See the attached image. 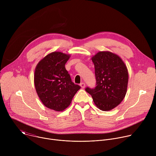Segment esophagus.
I'll list each match as a JSON object with an SVG mask.
<instances>
[{"instance_id":"1","label":"esophagus","mask_w":156,"mask_h":156,"mask_svg":"<svg viewBox=\"0 0 156 156\" xmlns=\"http://www.w3.org/2000/svg\"><path fill=\"white\" fill-rule=\"evenodd\" d=\"M80 86L81 87V88H84L85 87V83H80Z\"/></svg>"}]
</instances>
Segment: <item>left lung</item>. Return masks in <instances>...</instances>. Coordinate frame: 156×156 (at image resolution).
<instances>
[{
    "label": "left lung",
    "instance_id": "8db88e82",
    "mask_svg": "<svg viewBox=\"0 0 156 156\" xmlns=\"http://www.w3.org/2000/svg\"><path fill=\"white\" fill-rule=\"evenodd\" d=\"M91 60L96 86L87 87L85 90L91 95L98 108L110 110L119 105L126 95L128 82L126 66L119 55L108 51L99 52Z\"/></svg>",
    "mask_w": 156,
    "mask_h": 156
}]
</instances>
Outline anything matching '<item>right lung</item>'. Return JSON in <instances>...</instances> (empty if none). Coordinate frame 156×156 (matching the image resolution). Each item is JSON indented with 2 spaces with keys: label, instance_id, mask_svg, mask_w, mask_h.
I'll use <instances>...</instances> for the list:
<instances>
[{
  "label": "right lung",
  "instance_id": "1",
  "mask_svg": "<svg viewBox=\"0 0 156 156\" xmlns=\"http://www.w3.org/2000/svg\"><path fill=\"white\" fill-rule=\"evenodd\" d=\"M70 55L53 52L44 57L35 69L34 81L36 93L46 107L63 111L72 102L81 87L72 82L65 65Z\"/></svg>",
  "mask_w": 156,
  "mask_h": 156
}]
</instances>
